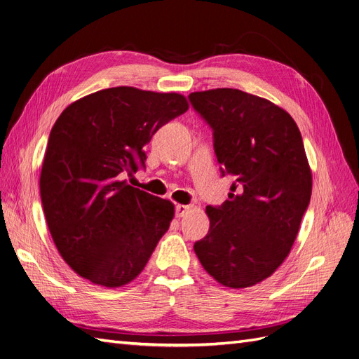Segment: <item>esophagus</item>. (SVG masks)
I'll return each instance as SVG.
<instances>
[{
  "instance_id": "esophagus-1",
  "label": "esophagus",
  "mask_w": 359,
  "mask_h": 359,
  "mask_svg": "<svg viewBox=\"0 0 359 359\" xmlns=\"http://www.w3.org/2000/svg\"><path fill=\"white\" fill-rule=\"evenodd\" d=\"M189 210H190L189 205H177V206H175V215L180 219V217L186 215V214L189 212Z\"/></svg>"
}]
</instances>
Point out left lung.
<instances>
[{"label": "left lung", "mask_w": 359, "mask_h": 359, "mask_svg": "<svg viewBox=\"0 0 359 359\" xmlns=\"http://www.w3.org/2000/svg\"><path fill=\"white\" fill-rule=\"evenodd\" d=\"M212 128L229 199L206 206L210 231L194 243L206 273L226 287L253 286L283 264L311 196V170L293 118L262 97L233 88L191 93Z\"/></svg>", "instance_id": "8db88e82"}]
</instances>
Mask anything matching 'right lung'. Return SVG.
Segmentation results:
<instances>
[{"mask_svg":"<svg viewBox=\"0 0 359 359\" xmlns=\"http://www.w3.org/2000/svg\"><path fill=\"white\" fill-rule=\"evenodd\" d=\"M189 109L186 97L115 86L72 103L53 124L40 175L52 240L94 285L119 287L145 268L173 203L121 181L145 168L144 147Z\"/></svg>","mask_w":359,"mask_h":359,"instance_id":"right-lung-1","label":"right lung"}]
</instances>
